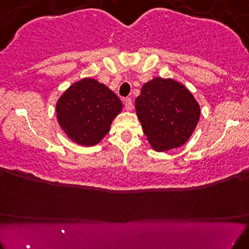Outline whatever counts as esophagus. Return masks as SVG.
<instances>
[{
    "label": "esophagus",
    "instance_id": "34e87169",
    "mask_svg": "<svg viewBox=\"0 0 249 249\" xmlns=\"http://www.w3.org/2000/svg\"><path fill=\"white\" fill-rule=\"evenodd\" d=\"M124 105H125V110H126V111H132L133 104H132V101H131V98L125 99Z\"/></svg>",
    "mask_w": 249,
    "mask_h": 249
}]
</instances>
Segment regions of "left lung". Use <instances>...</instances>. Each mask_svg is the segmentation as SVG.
I'll use <instances>...</instances> for the list:
<instances>
[{
    "instance_id": "8db88e82",
    "label": "left lung",
    "mask_w": 249,
    "mask_h": 249,
    "mask_svg": "<svg viewBox=\"0 0 249 249\" xmlns=\"http://www.w3.org/2000/svg\"><path fill=\"white\" fill-rule=\"evenodd\" d=\"M136 113L148 142L157 152L182 146L200 118V105L182 83L154 77L134 101Z\"/></svg>"
}]
</instances>
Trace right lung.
Returning <instances> with one entry per match:
<instances>
[{"instance_id":"1","label":"right lung","mask_w":249,"mask_h":249,"mask_svg":"<svg viewBox=\"0 0 249 249\" xmlns=\"http://www.w3.org/2000/svg\"><path fill=\"white\" fill-rule=\"evenodd\" d=\"M123 103L112 90L85 77L71 84L56 103V118L68 138L93 146L107 136Z\"/></svg>"}]
</instances>
